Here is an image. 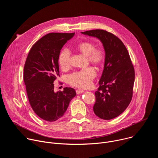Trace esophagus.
I'll list each match as a JSON object with an SVG mask.
<instances>
[{"label":"esophagus","instance_id":"1","mask_svg":"<svg viewBox=\"0 0 158 158\" xmlns=\"http://www.w3.org/2000/svg\"><path fill=\"white\" fill-rule=\"evenodd\" d=\"M84 93V90H82V89H78L76 90V93H77V94H81V93Z\"/></svg>","mask_w":158,"mask_h":158}]
</instances>
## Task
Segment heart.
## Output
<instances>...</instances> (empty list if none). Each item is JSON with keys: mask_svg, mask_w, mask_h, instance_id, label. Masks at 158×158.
<instances>
[{"mask_svg": "<svg viewBox=\"0 0 158 158\" xmlns=\"http://www.w3.org/2000/svg\"><path fill=\"white\" fill-rule=\"evenodd\" d=\"M78 51L87 56L90 62L95 65H101L105 58V53L102 49H95L94 44L90 42H83L77 46ZM70 63V52L68 49H64L59 55V64L62 69L69 67ZM96 73L91 67L76 71L70 74L68 81L70 84L81 87H88L92 84V81L96 77Z\"/></svg>", "mask_w": 158, "mask_h": 158, "instance_id": "1", "label": "heart"}]
</instances>
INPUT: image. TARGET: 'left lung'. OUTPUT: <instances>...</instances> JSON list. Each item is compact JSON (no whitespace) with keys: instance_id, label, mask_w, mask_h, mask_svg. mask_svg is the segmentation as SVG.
I'll return each mask as SVG.
<instances>
[{"instance_id":"left-lung-1","label":"left lung","mask_w":158,"mask_h":158,"mask_svg":"<svg viewBox=\"0 0 158 158\" xmlns=\"http://www.w3.org/2000/svg\"><path fill=\"white\" fill-rule=\"evenodd\" d=\"M81 34L98 39L105 52L104 69L95 92V114L101 119H114L125 110L132 96L134 70L127 50L116 35L96 29Z\"/></svg>"}]
</instances>
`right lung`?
Here are the masks:
<instances>
[{
  "label": "right lung",
  "instance_id": "obj_1",
  "mask_svg": "<svg viewBox=\"0 0 158 158\" xmlns=\"http://www.w3.org/2000/svg\"><path fill=\"white\" fill-rule=\"evenodd\" d=\"M75 33H50L31 49L24 69V81L29 103L35 113L49 122L61 118L76 93L71 87L54 92V81L59 76L60 50Z\"/></svg>",
  "mask_w": 158,
  "mask_h": 158
}]
</instances>
